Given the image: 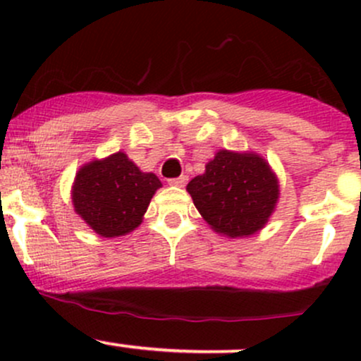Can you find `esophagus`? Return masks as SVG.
<instances>
[{"instance_id":"1","label":"esophagus","mask_w":361,"mask_h":361,"mask_svg":"<svg viewBox=\"0 0 361 361\" xmlns=\"http://www.w3.org/2000/svg\"><path fill=\"white\" fill-rule=\"evenodd\" d=\"M186 181H188V176L181 175V176H178V178H171V180H168V183L171 185V186H185Z\"/></svg>"}]
</instances>
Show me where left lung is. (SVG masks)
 I'll return each instance as SVG.
<instances>
[{"instance_id":"obj_1","label":"left lung","mask_w":361,"mask_h":361,"mask_svg":"<svg viewBox=\"0 0 361 361\" xmlns=\"http://www.w3.org/2000/svg\"><path fill=\"white\" fill-rule=\"evenodd\" d=\"M193 204L215 233L247 238L268 222L279 202V180L255 152L221 149L186 186Z\"/></svg>"}]
</instances>
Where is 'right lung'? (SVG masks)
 <instances>
[{"instance_id":"1","label":"right lung","mask_w":361,"mask_h":361,"mask_svg":"<svg viewBox=\"0 0 361 361\" xmlns=\"http://www.w3.org/2000/svg\"><path fill=\"white\" fill-rule=\"evenodd\" d=\"M161 181L142 173L123 152L94 159L76 173L73 205L76 214L103 238H118L139 227Z\"/></svg>"}]
</instances>
